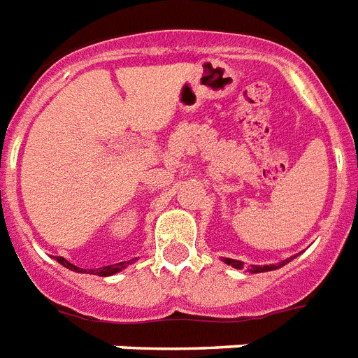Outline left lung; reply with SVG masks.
<instances>
[{
    "label": "left lung",
    "instance_id": "left-lung-1",
    "mask_svg": "<svg viewBox=\"0 0 358 358\" xmlns=\"http://www.w3.org/2000/svg\"><path fill=\"white\" fill-rule=\"evenodd\" d=\"M292 259H288V260H282V262H279V264H270V266H251L250 271L251 273H260V271H271V270H277V268H281V266H285L287 262H290ZM225 264L229 266H233V268H236V270H242L244 268V262L242 260H234V259H224Z\"/></svg>",
    "mask_w": 358,
    "mask_h": 358
}]
</instances>
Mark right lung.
<instances>
[{"instance_id":"right-lung-1","label":"right lung","mask_w":358,"mask_h":358,"mask_svg":"<svg viewBox=\"0 0 358 358\" xmlns=\"http://www.w3.org/2000/svg\"><path fill=\"white\" fill-rule=\"evenodd\" d=\"M57 260L61 262L64 268H68V270H73V271H81L83 268H77V266H73L71 262H68L66 259H62V257H57ZM127 264H133V260L131 262H118V264H110V266H103V268H98V270H90V273H94V275H101V277H107V275H114V273H118V271H122Z\"/></svg>"}]
</instances>
